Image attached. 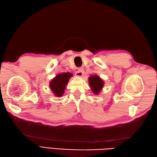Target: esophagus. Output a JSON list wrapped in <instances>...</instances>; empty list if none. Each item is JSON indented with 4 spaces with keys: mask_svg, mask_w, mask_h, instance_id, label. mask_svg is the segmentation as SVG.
Segmentation results:
<instances>
[{
    "mask_svg": "<svg viewBox=\"0 0 157 157\" xmlns=\"http://www.w3.org/2000/svg\"><path fill=\"white\" fill-rule=\"evenodd\" d=\"M83 75H84V70H83V69L80 68V69H78V71H77V72H76V75H77V77H82Z\"/></svg>",
    "mask_w": 157,
    "mask_h": 157,
    "instance_id": "34e87169",
    "label": "esophagus"
}]
</instances>
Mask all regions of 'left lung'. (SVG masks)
<instances>
[{
    "instance_id": "8db88e82",
    "label": "left lung",
    "mask_w": 157,
    "mask_h": 157,
    "mask_svg": "<svg viewBox=\"0 0 157 157\" xmlns=\"http://www.w3.org/2000/svg\"><path fill=\"white\" fill-rule=\"evenodd\" d=\"M90 87L95 94H98L103 87V80L98 75H92L88 78Z\"/></svg>"
}]
</instances>
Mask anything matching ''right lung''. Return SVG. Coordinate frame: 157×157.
I'll use <instances>...</instances> for the list:
<instances>
[{"label": "right lung", "mask_w": 157, "mask_h": 157, "mask_svg": "<svg viewBox=\"0 0 157 157\" xmlns=\"http://www.w3.org/2000/svg\"><path fill=\"white\" fill-rule=\"evenodd\" d=\"M73 74L69 72L59 73L52 78L50 82V88L56 97H61L64 94L66 86Z\"/></svg>", "instance_id": "obj_1"}]
</instances>
